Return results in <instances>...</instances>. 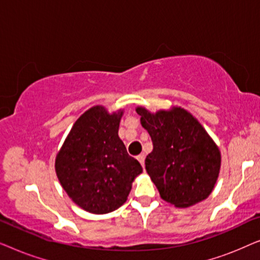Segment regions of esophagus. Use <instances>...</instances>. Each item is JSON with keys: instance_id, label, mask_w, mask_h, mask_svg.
<instances>
[{"instance_id": "34e87169", "label": "esophagus", "mask_w": 260, "mask_h": 260, "mask_svg": "<svg viewBox=\"0 0 260 260\" xmlns=\"http://www.w3.org/2000/svg\"><path fill=\"white\" fill-rule=\"evenodd\" d=\"M137 159H138V162L141 163V166L144 168V155H138Z\"/></svg>"}]
</instances>
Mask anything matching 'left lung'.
Listing matches in <instances>:
<instances>
[{
	"label": "left lung",
	"mask_w": 260,
	"mask_h": 260,
	"mask_svg": "<svg viewBox=\"0 0 260 260\" xmlns=\"http://www.w3.org/2000/svg\"><path fill=\"white\" fill-rule=\"evenodd\" d=\"M154 149L145 169L163 200L186 208L209 197L218 180L221 155L199 120L182 108L151 113L136 109Z\"/></svg>",
	"instance_id": "left-lung-1"
}]
</instances>
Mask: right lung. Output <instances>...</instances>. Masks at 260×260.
Wrapping results in <instances>:
<instances>
[{
  "mask_svg": "<svg viewBox=\"0 0 260 260\" xmlns=\"http://www.w3.org/2000/svg\"><path fill=\"white\" fill-rule=\"evenodd\" d=\"M123 110L109 113L102 105L73 124L55 158L63 190L80 208L106 214L126 201L135 177L143 172L118 136Z\"/></svg>",
  "mask_w": 260,
  "mask_h": 260,
  "instance_id": "add662e5",
  "label": "right lung"
}]
</instances>
